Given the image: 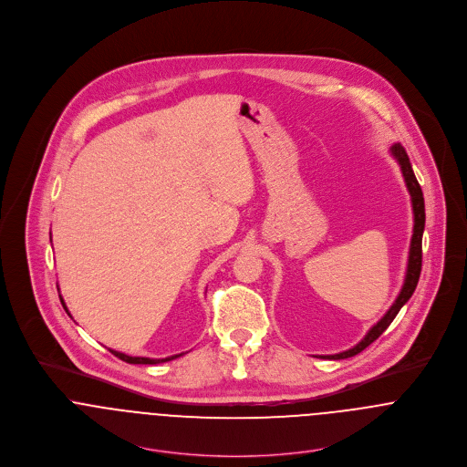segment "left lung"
<instances>
[{
  "label": "left lung",
  "mask_w": 467,
  "mask_h": 467,
  "mask_svg": "<svg viewBox=\"0 0 467 467\" xmlns=\"http://www.w3.org/2000/svg\"><path fill=\"white\" fill-rule=\"evenodd\" d=\"M392 156L398 160L400 163V172L404 176V183L406 189L410 192L411 198V208H413V235H411V243H410V255H408V267H406V276H404V284L400 287V293L396 298V302L392 304V307L387 311V315L365 334V337L354 345L348 350H343L339 354L333 356H322V358H329V359H345V358H352L356 354H359L363 348H367L372 341H376L381 334L387 331V327L394 322V318L398 317L400 307L410 300V296L413 295L419 276H420V267H422V232H424V221H426V213H424V198H422V191L420 185L413 174L410 158L404 150V147L400 143H394L390 149Z\"/></svg>",
  "instance_id": "8db88e82"
}]
</instances>
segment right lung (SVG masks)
<instances>
[{"label":"right lung","mask_w":467,"mask_h":467,"mask_svg":"<svg viewBox=\"0 0 467 467\" xmlns=\"http://www.w3.org/2000/svg\"><path fill=\"white\" fill-rule=\"evenodd\" d=\"M61 302H63V307L67 309V304H65V300H63V298H61ZM109 352H111V354H115L117 358H120L122 361H126V363H133V365H156V363H165V361H171V359H176V358L183 356V354H176V356H171V358H163V359H152V358H138V356H128V354H124V352H119V350H113V348H109Z\"/></svg>","instance_id":"obj_1"}]
</instances>
